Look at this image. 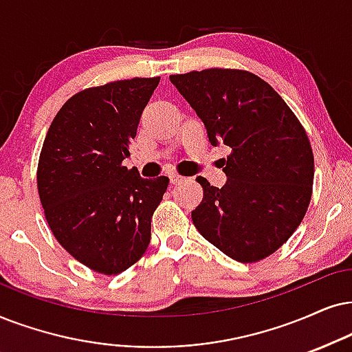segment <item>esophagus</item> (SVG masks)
Here are the masks:
<instances>
[{
  "mask_svg": "<svg viewBox=\"0 0 352 352\" xmlns=\"http://www.w3.org/2000/svg\"><path fill=\"white\" fill-rule=\"evenodd\" d=\"M168 179H170V184H177V182L184 180V177L179 175V173H170V175H168Z\"/></svg>",
  "mask_w": 352,
  "mask_h": 352,
  "instance_id": "obj_1",
  "label": "esophagus"
}]
</instances>
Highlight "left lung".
I'll return each mask as SVG.
<instances>
[{"label": "left lung", "instance_id": "obj_1", "mask_svg": "<svg viewBox=\"0 0 352 352\" xmlns=\"http://www.w3.org/2000/svg\"><path fill=\"white\" fill-rule=\"evenodd\" d=\"M170 82L201 118L209 143L232 149L221 159L222 188L197 179L204 195L191 211L195 228L235 261L263 260L294 234L312 198L314 154L304 126L248 71H191Z\"/></svg>", "mask_w": 352, "mask_h": 352}]
</instances>
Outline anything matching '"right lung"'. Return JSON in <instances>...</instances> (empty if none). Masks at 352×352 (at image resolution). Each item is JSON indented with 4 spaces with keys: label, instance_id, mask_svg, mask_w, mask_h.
<instances>
[{
    "label": "right lung",
    "instance_id": "1",
    "mask_svg": "<svg viewBox=\"0 0 352 352\" xmlns=\"http://www.w3.org/2000/svg\"><path fill=\"white\" fill-rule=\"evenodd\" d=\"M161 78H133L78 92L53 118L37 168L40 203L60 245L97 273L136 263L168 179L128 170L141 113Z\"/></svg>",
    "mask_w": 352,
    "mask_h": 352
}]
</instances>
